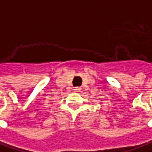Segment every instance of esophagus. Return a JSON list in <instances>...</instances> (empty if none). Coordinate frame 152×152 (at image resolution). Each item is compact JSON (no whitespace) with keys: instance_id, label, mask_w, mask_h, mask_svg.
<instances>
[{"instance_id":"34e87169","label":"esophagus","mask_w":152,"mask_h":152,"mask_svg":"<svg viewBox=\"0 0 152 152\" xmlns=\"http://www.w3.org/2000/svg\"><path fill=\"white\" fill-rule=\"evenodd\" d=\"M80 90H81V88H80V87H78V86L74 88V91H75L76 92H79V91H80Z\"/></svg>"}]
</instances>
